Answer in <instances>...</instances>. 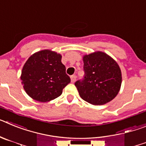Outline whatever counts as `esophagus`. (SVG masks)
<instances>
[{
  "label": "esophagus",
  "mask_w": 146,
  "mask_h": 146,
  "mask_svg": "<svg viewBox=\"0 0 146 146\" xmlns=\"http://www.w3.org/2000/svg\"><path fill=\"white\" fill-rule=\"evenodd\" d=\"M76 80V76L75 75H72L71 76V81L72 82H74Z\"/></svg>",
  "instance_id": "1"
}]
</instances>
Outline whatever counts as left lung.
<instances>
[{
	"label": "left lung",
	"mask_w": 146,
	"mask_h": 146,
	"mask_svg": "<svg viewBox=\"0 0 146 146\" xmlns=\"http://www.w3.org/2000/svg\"><path fill=\"white\" fill-rule=\"evenodd\" d=\"M84 77L74 83L83 100L102 105L113 100L121 88L122 77L119 66L103 52L83 56Z\"/></svg>",
	"instance_id": "left-lung-1"
}]
</instances>
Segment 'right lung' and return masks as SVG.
I'll return each mask as SVG.
<instances>
[{
    "mask_svg": "<svg viewBox=\"0 0 146 146\" xmlns=\"http://www.w3.org/2000/svg\"><path fill=\"white\" fill-rule=\"evenodd\" d=\"M20 79L28 96L41 102L58 97L71 81L61 55L50 50L33 54L23 66Z\"/></svg>",
    "mask_w": 146,
    "mask_h": 146,
    "instance_id": "obj_1",
    "label": "right lung"
}]
</instances>
